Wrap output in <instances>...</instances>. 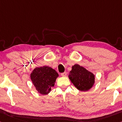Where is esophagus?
<instances>
[{
	"label": "esophagus",
	"instance_id": "1",
	"mask_svg": "<svg viewBox=\"0 0 122 122\" xmlns=\"http://www.w3.org/2000/svg\"><path fill=\"white\" fill-rule=\"evenodd\" d=\"M67 73L66 72H64V73H61V76H67Z\"/></svg>",
	"mask_w": 122,
	"mask_h": 122
}]
</instances>
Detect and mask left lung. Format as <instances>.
<instances>
[{
	"instance_id": "1",
	"label": "left lung",
	"mask_w": 122,
	"mask_h": 122,
	"mask_svg": "<svg viewBox=\"0 0 122 122\" xmlns=\"http://www.w3.org/2000/svg\"><path fill=\"white\" fill-rule=\"evenodd\" d=\"M68 78L75 87L81 91H87L95 82V75L78 64H75L69 71Z\"/></svg>"
}]
</instances>
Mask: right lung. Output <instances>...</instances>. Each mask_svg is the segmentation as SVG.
I'll list each match as a JSON object with an SVG mask.
<instances>
[{"mask_svg": "<svg viewBox=\"0 0 122 122\" xmlns=\"http://www.w3.org/2000/svg\"><path fill=\"white\" fill-rule=\"evenodd\" d=\"M59 74L55 69L49 66L36 67L30 74V78L37 91L42 95L51 92L55 85Z\"/></svg>", "mask_w": 122, "mask_h": 122, "instance_id": "right-lung-1", "label": "right lung"}]
</instances>
